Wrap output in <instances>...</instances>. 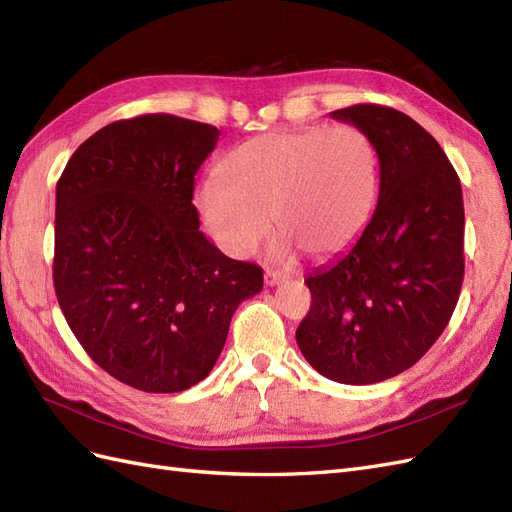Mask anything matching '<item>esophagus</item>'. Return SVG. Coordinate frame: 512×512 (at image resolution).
Returning a JSON list of instances; mask_svg holds the SVG:
<instances>
[{
	"label": "esophagus",
	"mask_w": 512,
	"mask_h": 512,
	"mask_svg": "<svg viewBox=\"0 0 512 512\" xmlns=\"http://www.w3.org/2000/svg\"><path fill=\"white\" fill-rule=\"evenodd\" d=\"M264 281H266V285L274 287V285L283 283V281H285V277H283L281 272H277V270H266V274H264Z\"/></svg>",
	"instance_id": "1"
}]
</instances>
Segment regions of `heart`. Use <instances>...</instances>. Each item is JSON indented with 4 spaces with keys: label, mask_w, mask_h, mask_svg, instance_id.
<instances>
[{
    "label": "heart",
    "mask_w": 512,
    "mask_h": 512,
    "mask_svg": "<svg viewBox=\"0 0 512 512\" xmlns=\"http://www.w3.org/2000/svg\"><path fill=\"white\" fill-rule=\"evenodd\" d=\"M218 170L196 190V209L233 257L251 255L274 218L285 233L279 253L344 255L368 229L381 186L376 144L355 125L268 131L233 147Z\"/></svg>",
    "instance_id": "1"
}]
</instances>
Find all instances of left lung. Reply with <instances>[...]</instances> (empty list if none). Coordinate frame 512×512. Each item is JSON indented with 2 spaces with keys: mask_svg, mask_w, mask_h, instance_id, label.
<instances>
[{
  "mask_svg": "<svg viewBox=\"0 0 512 512\" xmlns=\"http://www.w3.org/2000/svg\"><path fill=\"white\" fill-rule=\"evenodd\" d=\"M331 116L374 140L381 188L359 242L305 279L311 307L296 342L322 376L372 385L415 365L452 318L465 274L463 190L439 142L404 112L359 103Z\"/></svg>",
  "mask_w": 512,
  "mask_h": 512,
  "instance_id": "obj_1",
  "label": "left lung"
}]
</instances>
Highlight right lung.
<instances>
[{
    "mask_svg": "<svg viewBox=\"0 0 512 512\" xmlns=\"http://www.w3.org/2000/svg\"><path fill=\"white\" fill-rule=\"evenodd\" d=\"M214 125L173 114L110 123L80 144L56 186L54 287L73 335L116 381L149 393L212 372L264 270L199 229L194 175Z\"/></svg>",
    "mask_w": 512,
    "mask_h": 512,
    "instance_id": "right-lung-1",
    "label": "right lung"
}]
</instances>
